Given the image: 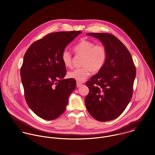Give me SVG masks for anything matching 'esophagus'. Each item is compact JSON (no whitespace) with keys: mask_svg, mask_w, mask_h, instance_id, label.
<instances>
[{"mask_svg":"<svg viewBox=\"0 0 155 155\" xmlns=\"http://www.w3.org/2000/svg\"><path fill=\"white\" fill-rule=\"evenodd\" d=\"M76 84H77V87H79V86H81L82 84L81 83V82H76Z\"/></svg>","mask_w":155,"mask_h":155,"instance_id":"esophagus-1","label":"esophagus"}]
</instances>
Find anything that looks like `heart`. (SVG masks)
Here are the masks:
<instances>
[{"label":"heart","mask_w":155,"mask_h":155,"mask_svg":"<svg viewBox=\"0 0 155 155\" xmlns=\"http://www.w3.org/2000/svg\"><path fill=\"white\" fill-rule=\"evenodd\" d=\"M75 54L83 56L82 66L69 71L68 76L78 81H84L91 74L92 70L94 72L101 71L104 66L108 56L106 46L102 44L87 40H83L73 47ZM62 61L66 68H71L73 64V56L67 50L63 51Z\"/></svg>","instance_id":"1"}]
</instances>
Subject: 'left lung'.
I'll return each instance as SVG.
<instances>
[{"instance_id":"left-lung-1","label":"left lung","mask_w":155,"mask_h":155,"mask_svg":"<svg viewBox=\"0 0 155 155\" xmlns=\"http://www.w3.org/2000/svg\"><path fill=\"white\" fill-rule=\"evenodd\" d=\"M99 39L108 51L106 63L86 85L89 92L85 98L88 112L99 121L114 120L124 112L132 98L136 70L124 44L109 33H88Z\"/></svg>"}]
</instances>
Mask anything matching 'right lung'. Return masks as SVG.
I'll return each instance as SVG.
<instances>
[{
	"label": "right lung",
	"instance_id": "obj_1",
	"mask_svg": "<svg viewBox=\"0 0 155 155\" xmlns=\"http://www.w3.org/2000/svg\"><path fill=\"white\" fill-rule=\"evenodd\" d=\"M82 31L48 34L27 50L21 68L25 101L37 116L46 120L59 117L66 110L69 97L76 87L74 79L64 78L61 54Z\"/></svg>",
	"mask_w": 155,
	"mask_h": 155
}]
</instances>
